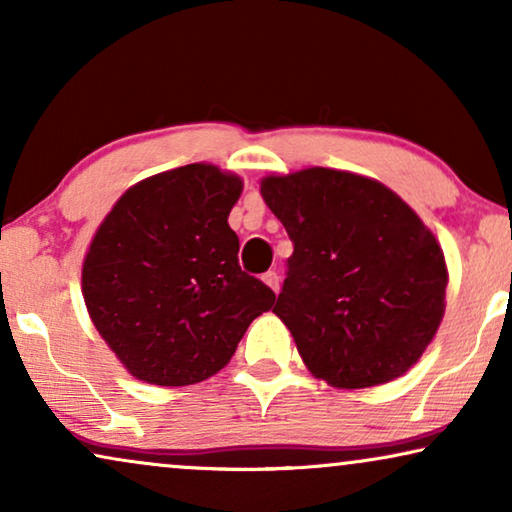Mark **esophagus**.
I'll return each mask as SVG.
<instances>
[{"mask_svg":"<svg viewBox=\"0 0 512 512\" xmlns=\"http://www.w3.org/2000/svg\"><path fill=\"white\" fill-rule=\"evenodd\" d=\"M263 282L265 284H268L270 286V289L272 291H279V275H277V272L275 270H268V272H265V275H263Z\"/></svg>","mask_w":512,"mask_h":512,"instance_id":"34e87169","label":"esophagus"}]
</instances>
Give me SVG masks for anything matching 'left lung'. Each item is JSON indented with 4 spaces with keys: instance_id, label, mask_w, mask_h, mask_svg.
<instances>
[{
    "instance_id": "left-lung-1",
    "label": "left lung",
    "mask_w": 512,
    "mask_h": 512,
    "mask_svg": "<svg viewBox=\"0 0 512 512\" xmlns=\"http://www.w3.org/2000/svg\"><path fill=\"white\" fill-rule=\"evenodd\" d=\"M293 254L275 312L312 375L363 389L396 380L438 331L447 268L436 237L387 186L312 167L263 179Z\"/></svg>"
}]
</instances>
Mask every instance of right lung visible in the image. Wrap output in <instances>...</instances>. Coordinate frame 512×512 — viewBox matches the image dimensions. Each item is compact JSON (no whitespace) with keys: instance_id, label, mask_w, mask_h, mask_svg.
Listing matches in <instances>:
<instances>
[{"instance_id":"obj_1","label":"right lung","mask_w":512,"mask_h":512,"mask_svg":"<svg viewBox=\"0 0 512 512\" xmlns=\"http://www.w3.org/2000/svg\"><path fill=\"white\" fill-rule=\"evenodd\" d=\"M242 181L193 163L139 181L97 228L83 263L90 319L137 380L184 387L235 354L275 291L237 261L228 214Z\"/></svg>"}]
</instances>
